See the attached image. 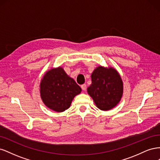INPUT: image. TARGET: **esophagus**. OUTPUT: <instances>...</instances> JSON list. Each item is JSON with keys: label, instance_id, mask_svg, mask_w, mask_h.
<instances>
[{"label": "esophagus", "instance_id": "obj_1", "mask_svg": "<svg viewBox=\"0 0 160 160\" xmlns=\"http://www.w3.org/2000/svg\"><path fill=\"white\" fill-rule=\"evenodd\" d=\"M81 88L82 90L85 91L87 89V85H86V84H83V85H81Z\"/></svg>", "mask_w": 160, "mask_h": 160}]
</instances>
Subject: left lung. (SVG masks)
I'll return each instance as SVG.
<instances>
[{
  "label": "left lung",
  "mask_w": 160,
  "mask_h": 160,
  "mask_svg": "<svg viewBox=\"0 0 160 160\" xmlns=\"http://www.w3.org/2000/svg\"><path fill=\"white\" fill-rule=\"evenodd\" d=\"M89 95L99 109L108 111L119 102L123 94V82L115 69L99 66L91 74Z\"/></svg>",
  "instance_id": "left-lung-1"
}]
</instances>
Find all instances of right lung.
Listing matches in <instances>:
<instances>
[{"instance_id":"1","label":"right lung","mask_w":160,"mask_h":160,"mask_svg":"<svg viewBox=\"0 0 160 160\" xmlns=\"http://www.w3.org/2000/svg\"><path fill=\"white\" fill-rule=\"evenodd\" d=\"M81 91L80 87L60 67L47 72L40 85L43 103L57 112L68 109L72 99Z\"/></svg>"}]
</instances>
